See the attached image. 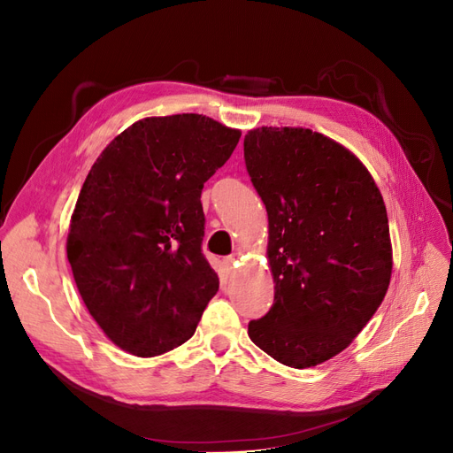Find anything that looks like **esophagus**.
Instances as JSON below:
<instances>
[{
	"label": "esophagus",
	"mask_w": 453,
	"mask_h": 453,
	"mask_svg": "<svg viewBox=\"0 0 453 453\" xmlns=\"http://www.w3.org/2000/svg\"><path fill=\"white\" fill-rule=\"evenodd\" d=\"M223 265L226 270H232L236 265H238V255H228L223 258Z\"/></svg>",
	"instance_id": "esophagus-1"
}]
</instances>
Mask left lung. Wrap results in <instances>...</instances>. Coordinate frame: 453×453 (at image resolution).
<instances>
[{"label":"left lung","instance_id":"obj_1","mask_svg":"<svg viewBox=\"0 0 453 453\" xmlns=\"http://www.w3.org/2000/svg\"><path fill=\"white\" fill-rule=\"evenodd\" d=\"M245 168L268 211L276 293L248 334L270 357L315 366L346 349L391 280L386 203L346 147L308 128H257Z\"/></svg>","mask_w":453,"mask_h":453}]
</instances>
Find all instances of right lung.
Wrapping results in <instances>:
<instances>
[{
    "mask_svg": "<svg viewBox=\"0 0 453 453\" xmlns=\"http://www.w3.org/2000/svg\"><path fill=\"white\" fill-rule=\"evenodd\" d=\"M240 130L183 113L134 122L94 162L67 234L77 289L107 338L155 357L195 334L219 278L202 253L203 183Z\"/></svg>",
    "mask_w": 453,
    "mask_h": 453,
    "instance_id": "add662e5",
    "label": "right lung"
}]
</instances>
